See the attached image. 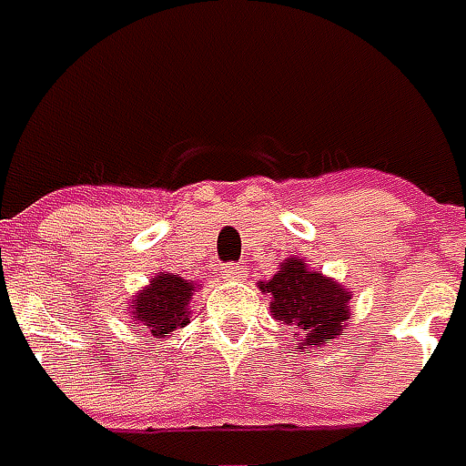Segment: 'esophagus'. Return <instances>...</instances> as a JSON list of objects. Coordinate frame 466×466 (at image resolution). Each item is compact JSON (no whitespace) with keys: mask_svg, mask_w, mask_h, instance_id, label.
<instances>
[{"mask_svg":"<svg viewBox=\"0 0 466 466\" xmlns=\"http://www.w3.org/2000/svg\"><path fill=\"white\" fill-rule=\"evenodd\" d=\"M220 270H223V275H226V278L238 279V278H243V272H246V268H243L240 262H226V265H223Z\"/></svg>","mask_w":466,"mask_h":466,"instance_id":"obj_1","label":"esophagus"}]
</instances>
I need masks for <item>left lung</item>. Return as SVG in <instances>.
Segmentation results:
<instances>
[{"label": "left lung", "mask_w": 466, "mask_h": 466, "mask_svg": "<svg viewBox=\"0 0 466 466\" xmlns=\"http://www.w3.org/2000/svg\"><path fill=\"white\" fill-rule=\"evenodd\" d=\"M260 289L272 295L270 309L279 324L295 329L297 334H307L304 346H319L337 339L351 314V295L344 287L321 278L319 272L307 268V262L295 258L282 262L278 275H272Z\"/></svg>", "instance_id": "left-lung-1"}]
</instances>
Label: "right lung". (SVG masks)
Masks as SVG:
<instances>
[{
  "label": "right lung",
  "instance_id": "right-lung-1",
  "mask_svg": "<svg viewBox=\"0 0 466 466\" xmlns=\"http://www.w3.org/2000/svg\"><path fill=\"white\" fill-rule=\"evenodd\" d=\"M191 289V282L177 275H157L152 285L132 299L135 321H139L142 329H149L157 339L169 337L174 329L188 324L187 307L194 295Z\"/></svg>",
  "mask_w": 466,
  "mask_h": 466
}]
</instances>
